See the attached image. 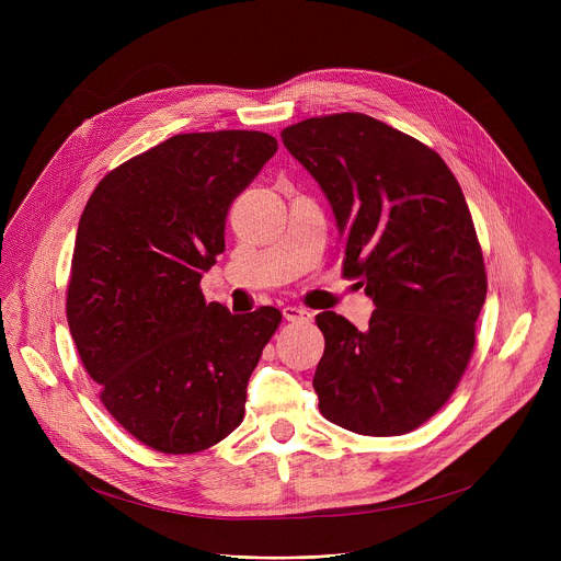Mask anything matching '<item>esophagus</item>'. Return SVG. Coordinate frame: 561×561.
<instances>
[{"mask_svg": "<svg viewBox=\"0 0 561 561\" xmlns=\"http://www.w3.org/2000/svg\"><path fill=\"white\" fill-rule=\"evenodd\" d=\"M282 312L288 322H308V319H312V312L301 306H286Z\"/></svg>", "mask_w": 561, "mask_h": 561, "instance_id": "esophagus-1", "label": "esophagus"}]
</instances>
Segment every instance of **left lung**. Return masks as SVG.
I'll return each mask as SVG.
<instances>
[{"mask_svg":"<svg viewBox=\"0 0 561 561\" xmlns=\"http://www.w3.org/2000/svg\"><path fill=\"white\" fill-rule=\"evenodd\" d=\"M282 141L329 197L344 275L375 304L364 331L333 310L314 317L319 411L359 435L411 433L457 388L486 299L463 193L433 148L362 113L304 119Z\"/></svg>","mask_w":561,"mask_h":561,"instance_id":"1","label":"left lung"}]
</instances>
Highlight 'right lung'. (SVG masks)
<instances>
[{
    "instance_id": "right-lung-1",
    "label": "right lung",
    "mask_w": 561,
    "mask_h": 561,
    "mask_svg": "<svg viewBox=\"0 0 561 561\" xmlns=\"http://www.w3.org/2000/svg\"><path fill=\"white\" fill-rule=\"evenodd\" d=\"M277 150L260 130L175 135L111 171L79 217L66 317L106 411L141 444L199 453L244 420L282 312L206 304L232 199Z\"/></svg>"
}]
</instances>
